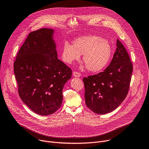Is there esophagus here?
<instances>
[{"label":"esophagus","instance_id":"1","mask_svg":"<svg viewBox=\"0 0 149 149\" xmlns=\"http://www.w3.org/2000/svg\"><path fill=\"white\" fill-rule=\"evenodd\" d=\"M73 75L75 77H79L81 76V74L78 72L77 71H74L73 72Z\"/></svg>","mask_w":149,"mask_h":149}]
</instances>
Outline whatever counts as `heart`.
Here are the masks:
<instances>
[{"label": "heart", "instance_id": "1", "mask_svg": "<svg viewBox=\"0 0 149 149\" xmlns=\"http://www.w3.org/2000/svg\"><path fill=\"white\" fill-rule=\"evenodd\" d=\"M81 54H83L82 60L87 70L95 72L107 65L112 48L107 40L95 35L79 37L74 40L73 45L68 42L63 44L62 58L64 62L71 63L78 60Z\"/></svg>", "mask_w": 149, "mask_h": 149}]
</instances>
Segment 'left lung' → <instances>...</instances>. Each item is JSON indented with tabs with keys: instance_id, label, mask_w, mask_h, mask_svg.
Returning <instances> with one entry per match:
<instances>
[{
	"instance_id": "obj_1",
	"label": "left lung",
	"mask_w": 149,
	"mask_h": 149,
	"mask_svg": "<svg viewBox=\"0 0 149 149\" xmlns=\"http://www.w3.org/2000/svg\"><path fill=\"white\" fill-rule=\"evenodd\" d=\"M132 72L130 56L117 39L116 51L110 65L103 72L82 79L88 108L98 114L117 109L128 94Z\"/></svg>"
}]
</instances>
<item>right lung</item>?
Wrapping results in <instances>:
<instances>
[{
  "mask_svg": "<svg viewBox=\"0 0 149 149\" xmlns=\"http://www.w3.org/2000/svg\"><path fill=\"white\" fill-rule=\"evenodd\" d=\"M52 29L29 33L14 62L20 98L35 113L48 116L62 104V90L72 71L58 59Z\"/></svg>",
  "mask_w": 149,
  "mask_h": 149,
  "instance_id": "right-lung-1",
  "label": "right lung"
}]
</instances>
